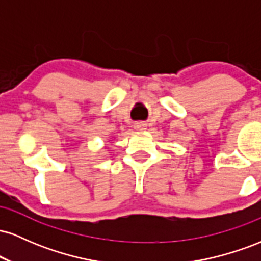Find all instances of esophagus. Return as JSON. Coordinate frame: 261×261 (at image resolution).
I'll return each instance as SVG.
<instances>
[{
    "label": "esophagus",
    "mask_w": 261,
    "mask_h": 261,
    "mask_svg": "<svg viewBox=\"0 0 261 261\" xmlns=\"http://www.w3.org/2000/svg\"><path fill=\"white\" fill-rule=\"evenodd\" d=\"M145 127L146 125L142 124V122H137V124H135V128H136V130H145Z\"/></svg>",
    "instance_id": "obj_1"
}]
</instances>
